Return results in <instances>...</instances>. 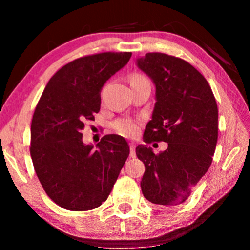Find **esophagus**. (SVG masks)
I'll list each match as a JSON object with an SVG mask.
<instances>
[{"label": "esophagus", "mask_w": 250, "mask_h": 250, "mask_svg": "<svg viewBox=\"0 0 250 250\" xmlns=\"http://www.w3.org/2000/svg\"><path fill=\"white\" fill-rule=\"evenodd\" d=\"M135 143L134 142H129V156H131V158H134L136 156L135 153Z\"/></svg>", "instance_id": "34e87169"}]
</instances>
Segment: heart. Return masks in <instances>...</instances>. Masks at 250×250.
I'll list each match as a JSON object with an SVG mask.
<instances>
[{
	"label": "heart",
	"instance_id": "heart-1",
	"mask_svg": "<svg viewBox=\"0 0 250 250\" xmlns=\"http://www.w3.org/2000/svg\"><path fill=\"white\" fill-rule=\"evenodd\" d=\"M143 81L146 80L143 76H141V75H133L131 78V84L139 83V82ZM115 128L119 134L127 136V138H133V136H135L139 132L138 124L132 121H118L115 124Z\"/></svg>",
	"mask_w": 250,
	"mask_h": 250
}]
</instances>
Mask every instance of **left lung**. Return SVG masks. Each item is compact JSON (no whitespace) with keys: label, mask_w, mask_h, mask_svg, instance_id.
<instances>
[{"label":"left lung","mask_w":250,"mask_h":250,"mask_svg":"<svg viewBox=\"0 0 250 250\" xmlns=\"http://www.w3.org/2000/svg\"><path fill=\"white\" fill-rule=\"evenodd\" d=\"M135 63L156 87L143 141L168 143L158 155L146 145L136 146L146 166L141 190L150 203L174 206L187 200L209 168L217 143L216 100L206 78L180 58L146 53Z\"/></svg>","instance_id":"1"}]
</instances>
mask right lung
I'll return each mask as SVG.
<instances>
[{
  "instance_id": "right-lung-1",
  "label": "right lung",
  "mask_w": 250,
  "mask_h": 250,
  "mask_svg": "<svg viewBox=\"0 0 250 250\" xmlns=\"http://www.w3.org/2000/svg\"><path fill=\"white\" fill-rule=\"evenodd\" d=\"M131 52H104L67 63L51 77L34 112L30 156L43 189L68 210L94 209L107 200L129 155L119 135L85 145L82 129L94 121L101 90L126 66Z\"/></svg>"
}]
</instances>
